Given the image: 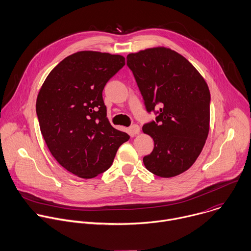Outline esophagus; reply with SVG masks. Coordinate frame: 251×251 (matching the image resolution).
<instances>
[{
	"mask_svg": "<svg viewBox=\"0 0 251 251\" xmlns=\"http://www.w3.org/2000/svg\"><path fill=\"white\" fill-rule=\"evenodd\" d=\"M130 132L132 135H138V134H140V127L138 125H133L130 128Z\"/></svg>",
	"mask_w": 251,
	"mask_h": 251,
	"instance_id": "34e87169",
	"label": "esophagus"
}]
</instances>
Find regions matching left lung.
I'll use <instances>...</instances> for the list:
<instances>
[{"label":"left lung","instance_id":"1","mask_svg":"<svg viewBox=\"0 0 251 251\" xmlns=\"http://www.w3.org/2000/svg\"><path fill=\"white\" fill-rule=\"evenodd\" d=\"M132 70L150 112L159 104L155 121L143 126L154 148L143 162L164 178L189 170L201 153L210 129V91L196 68L181 54L157 46L130 53Z\"/></svg>","mask_w":251,"mask_h":251}]
</instances>
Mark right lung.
I'll list each match as a JSON object with an SVG mask.
<instances>
[{
  "mask_svg": "<svg viewBox=\"0 0 251 251\" xmlns=\"http://www.w3.org/2000/svg\"><path fill=\"white\" fill-rule=\"evenodd\" d=\"M125 65V58L99 51H78L47 75L36 100L44 141L65 170L80 178L107 171L118 148L130 136L106 116L102 91Z\"/></svg>",
  "mask_w": 251,
  "mask_h": 251,
  "instance_id": "obj_1",
  "label": "right lung"
}]
</instances>
